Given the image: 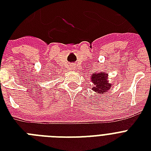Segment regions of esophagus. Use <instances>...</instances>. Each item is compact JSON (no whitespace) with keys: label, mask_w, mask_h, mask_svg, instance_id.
Listing matches in <instances>:
<instances>
[{"label":"esophagus","mask_w":151,"mask_h":151,"mask_svg":"<svg viewBox=\"0 0 151 151\" xmlns=\"http://www.w3.org/2000/svg\"><path fill=\"white\" fill-rule=\"evenodd\" d=\"M72 67H73V66H72Z\"/></svg>","instance_id":"esophagus-1"}]
</instances>
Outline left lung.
Here are the masks:
<instances>
[{"instance_id":"1","label":"left lung","mask_w":151,"mask_h":151,"mask_svg":"<svg viewBox=\"0 0 151 151\" xmlns=\"http://www.w3.org/2000/svg\"><path fill=\"white\" fill-rule=\"evenodd\" d=\"M92 77V82H93L94 86L92 90L97 93L103 94V92H106L110 89V84L107 81V74L103 73H93Z\"/></svg>"}]
</instances>
